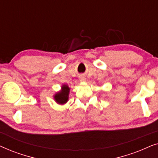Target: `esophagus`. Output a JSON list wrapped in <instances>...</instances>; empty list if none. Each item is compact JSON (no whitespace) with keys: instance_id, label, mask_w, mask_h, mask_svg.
<instances>
[{"instance_id":"esophagus-1","label":"esophagus","mask_w":158,"mask_h":158,"mask_svg":"<svg viewBox=\"0 0 158 158\" xmlns=\"http://www.w3.org/2000/svg\"><path fill=\"white\" fill-rule=\"evenodd\" d=\"M80 80H81V81L84 82V81H85V77H83V76H82V77H81V78H80Z\"/></svg>"}]
</instances>
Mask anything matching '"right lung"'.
I'll return each mask as SVG.
<instances>
[{
  "label": "right lung",
  "instance_id": "obj_1",
  "mask_svg": "<svg viewBox=\"0 0 158 158\" xmlns=\"http://www.w3.org/2000/svg\"><path fill=\"white\" fill-rule=\"evenodd\" d=\"M69 90H70V88H69L68 85H62L61 91L59 92L55 96V101L58 103H60V104H63V103H66L68 100Z\"/></svg>",
  "mask_w": 158,
  "mask_h": 158
}]
</instances>
